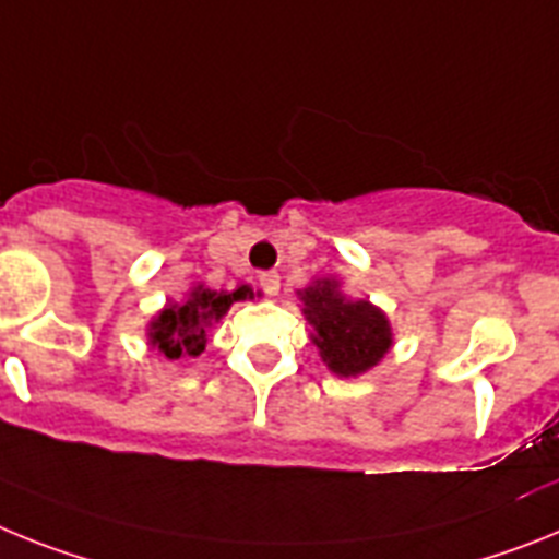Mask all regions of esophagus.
Masks as SVG:
<instances>
[{"label": "esophagus", "instance_id": "obj_1", "mask_svg": "<svg viewBox=\"0 0 559 559\" xmlns=\"http://www.w3.org/2000/svg\"><path fill=\"white\" fill-rule=\"evenodd\" d=\"M259 284H261V289H264L266 295H278V289H281V275L273 273V270H270V273H261V275H259Z\"/></svg>", "mask_w": 559, "mask_h": 559}]
</instances>
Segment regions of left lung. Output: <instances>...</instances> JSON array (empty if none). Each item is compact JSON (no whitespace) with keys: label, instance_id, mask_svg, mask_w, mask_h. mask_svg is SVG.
<instances>
[{"label":"left lung","instance_id":"1","mask_svg":"<svg viewBox=\"0 0 559 559\" xmlns=\"http://www.w3.org/2000/svg\"><path fill=\"white\" fill-rule=\"evenodd\" d=\"M304 314L318 346L320 360L337 377H360L394 346L385 312L371 300H354L340 293V281L318 278L300 289Z\"/></svg>","mask_w":559,"mask_h":559}]
</instances>
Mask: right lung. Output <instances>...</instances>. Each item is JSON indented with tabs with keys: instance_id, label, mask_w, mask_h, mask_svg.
Returning <instances> with one entry per match:
<instances>
[{
	"instance_id": "1",
	"label": "right lung",
	"mask_w": 559,
	"mask_h": 559,
	"mask_svg": "<svg viewBox=\"0 0 559 559\" xmlns=\"http://www.w3.org/2000/svg\"><path fill=\"white\" fill-rule=\"evenodd\" d=\"M245 298H252L250 286H239L233 293H225V289L216 293L211 286L197 284L182 304H168L148 323V343L159 348L168 360L199 357L205 352L207 329L219 323L236 300Z\"/></svg>"
}]
</instances>
